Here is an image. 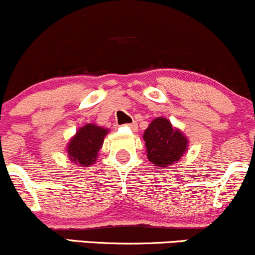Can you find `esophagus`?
Segmentation results:
<instances>
[{"mask_svg":"<svg viewBox=\"0 0 255 255\" xmlns=\"http://www.w3.org/2000/svg\"><path fill=\"white\" fill-rule=\"evenodd\" d=\"M127 127L128 128H131V130H132L133 132H136V131L138 130V127H137V123H131V124H128Z\"/></svg>","mask_w":255,"mask_h":255,"instance_id":"1","label":"esophagus"}]
</instances>
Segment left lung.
I'll return each mask as SVG.
<instances>
[{"label":"left lung","mask_w":255,"mask_h":255,"mask_svg":"<svg viewBox=\"0 0 255 255\" xmlns=\"http://www.w3.org/2000/svg\"><path fill=\"white\" fill-rule=\"evenodd\" d=\"M146 157L154 166L168 168L187 152L188 138L168 119L157 117L143 133Z\"/></svg>","instance_id":"8db88e82"}]
</instances>
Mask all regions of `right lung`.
Here are the masks:
<instances>
[{
    "label": "right lung",
    "instance_id": "1",
    "mask_svg": "<svg viewBox=\"0 0 255 255\" xmlns=\"http://www.w3.org/2000/svg\"><path fill=\"white\" fill-rule=\"evenodd\" d=\"M109 128L88 123L80 128L67 145L69 160L81 167H89L98 160V154L104 144Z\"/></svg>",
    "mask_w": 255,
    "mask_h": 255
}]
</instances>
